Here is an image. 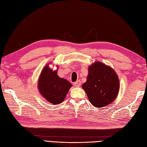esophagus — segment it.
Returning a JSON list of instances; mask_svg holds the SVG:
<instances>
[{
	"label": "esophagus",
	"instance_id": "1",
	"mask_svg": "<svg viewBox=\"0 0 147 147\" xmlns=\"http://www.w3.org/2000/svg\"><path fill=\"white\" fill-rule=\"evenodd\" d=\"M74 86H75V87H80V86H81V81L80 80L76 81L74 83Z\"/></svg>",
	"mask_w": 147,
	"mask_h": 147
}]
</instances>
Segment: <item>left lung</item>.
I'll use <instances>...</instances> for the list:
<instances>
[{"label": "left lung", "instance_id": "left-lung-1", "mask_svg": "<svg viewBox=\"0 0 147 147\" xmlns=\"http://www.w3.org/2000/svg\"><path fill=\"white\" fill-rule=\"evenodd\" d=\"M92 106L100 108L114 102L120 89L119 80L114 69L96 61L88 67L87 81L82 85Z\"/></svg>", "mask_w": 147, "mask_h": 147}]
</instances>
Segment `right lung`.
<instances>
[{"label": "right lung", "mask_w": 147, "mask_h": 147, "mask_svg": "<svg viewBox=\"0 0 147 147\" xmlns=\"http://www.w3.org/2000/svg\"><path fill=\"white\" fill-rule=\"evenodd\" d=\"M58 67L53 70L48 64L41 71L38 81V89L40 94L52 104H59L65 100L72 84L58 76Z\"/></svg>", "instance_id": "right-lung-1"}]
</instances>
